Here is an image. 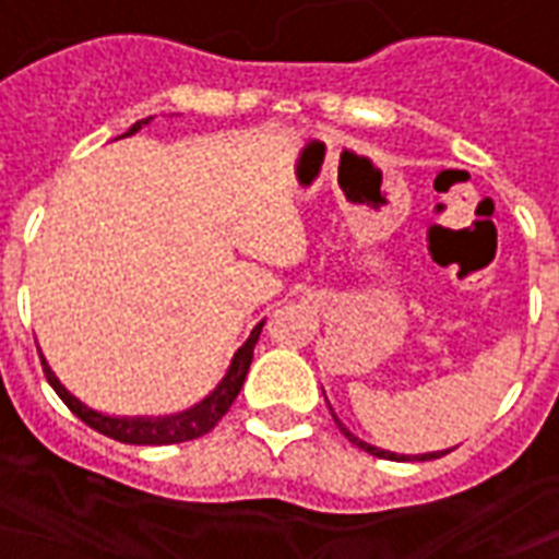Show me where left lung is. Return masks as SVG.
Here are the masks:
<instances>
[{"mask_svg":"<svg viewBox=\"0 0 559 559\" xmlns=\"http://www.w3.org/2000/svg\"><path fill=\"white\" fill-rule=\"evenodd\" d=\"M331 417H334V423L336 426H340V431H343L345 437H348V442H354V445H357V449H362V451H368V454H373V456H380V460H396V463H400V460H437V456H442V454H449V451H435V454H419V456H405V454H391V451H382V449H373V445H368V442H362V440H357V437L352 435V431H348V428H343V423H340V419H336V414L331 412Z\"/></svg>","mask_w":559,"mask_h":559,"instance_id":"1","label":"left lung"}]
</instances>
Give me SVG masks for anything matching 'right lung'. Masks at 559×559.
Listing matches in <instances>:
<instances>
[{"instance_id": "obj_1", "label": "right lung", "mask_w": 559, "mask_h": 559, "mask_svg": "<svg viewBox=\"0 0 559 559\" xmlns=\"http://www.w3.org/2000/svg\"><path fill=\"white\" fill-rule=\"evenodd\" d=\"M145 122L147 119L131 124V131L124 133V136H131V133L140 131ZM262 325H265V322H260V325L251 331V336H248V343L234 354V362H230L225 380L214 389V394L205 396L200 405H193V408H188V412L174 414V417H163V419L105 417V414L82 405L73 394H68V391L62 389V382L53 377V371H50L45 359H41V371H45V377H48L50 389L59 394V400H62V403L68 405V408H71L82 423H85V426H91L94 431H99V435L110 437V440L128 442V445H174V442H188L207 435V431H211V428H214L225 414H228L230 403L237 400L239 389H242V382H246L248 368H251L253 345H257V340H260Z\"/></svg>"}]
</instances>
